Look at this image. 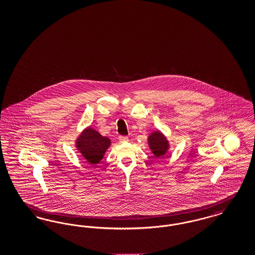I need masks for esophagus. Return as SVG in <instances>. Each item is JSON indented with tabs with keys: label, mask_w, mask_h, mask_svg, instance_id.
I'll return each instance as SVG.
<instances>
[{
	"label": "esophagus",
	"mask_w": 255,
	"mask_h": 255,
	"mask_svg": "<svg viewBox=\"0 0 255 255\" xmlns=\"http://www.w3.org/2000/svg\"><path fill=\"white\" fill-rule=\"evenodd\" d=\"M119 140H120V142H121V143H123V142H127V141L129 140V138H128V136H123V135H121V136L119 137Z\"/></svg>",
	"instance_id": "34e87169"
}]
</instances>
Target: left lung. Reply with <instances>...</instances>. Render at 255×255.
Returning a JSON list of instances; mask_svg holds the SVG:
<instances>
[{"mask_svg": "<svg viewBox=\"0 0 255 255\" xmlns=\"http://www.w3.org/2000/svg\"><path fill=\"white\" fill-rule=\"evenodd\" d=\"M147 140L149 148L155 158H163V156L168 152L169 141L160 131L157 130L150 133Z\"/></svg>", "mask_w": 255, "mask_h": 255, "instance_id": "left-lung-1", "label": "left lung"}]
</instances>
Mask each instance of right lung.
<instances>
[{
    "label": "right lung",
    "mask_w": 255,
    "mask_h": 255,
    "mask_svg": "<svg viewBox=\"0 0 255 255\" xmlns=\"http://www.w3.org/2000/svg\"><path fill=\"white\" fill-rule=\"evenodd\" d=\"M111 146V139L103 136L92 127H87L76 138L75 147L91 164H97Z\"/></svg>",
    "instance_id": "obj_1"
}]
</instances>
